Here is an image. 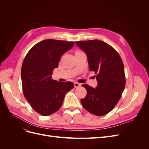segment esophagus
Here are the masks:
<instances>
[{
  "mask_svg": "<svg viewBox=\"0 0 149 149\" xmlns=\"http://www.w3.org/2000/svg\"><path fill=\"white\" fill-rule=\"evenodd\" d=\"M74 88H78L81 86V84H79L78 83H76V82L74 83Z\"/></svg>",
  "mask_w": 149,
  "mask_h": 149,
  "instance_id": "esophagus-1",
  "label": "esophagus"
}]
</instances>
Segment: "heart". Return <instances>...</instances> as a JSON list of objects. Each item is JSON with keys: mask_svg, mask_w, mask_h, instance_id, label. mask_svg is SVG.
Here are the masks:
<instances>
[{"mask_svg": "<svg viewBox=\"0 0 149 149\" xmlns=\"http://www.w3.org/2000/svg\"><path fill=\"white\" fill-rule=\"evenodd\" d=\"M79 52V51H77V52Z\"/></svg>", "mask_w": 149, "mask_h": 149, "instance_id": "obj_1", "label": "heart"}]
</instances>
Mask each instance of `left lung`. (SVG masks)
I'll use <instances>...</instances> for the list:
<instances>
[{
  "label": "left lung",
  "instance_id": "left-lung-1",
  "mask_svg": "<svg viewBox=\"0 0 149 149\" xmlns=\"http://www.w3.org/2000/svg\"><path fill=\"white\" fill-rule=\"evenodd\" d=\"M86 54L89 68L96 74V88L84 84L86 96L81 100L90 113L102 116L114 109L125 86L123 62L119 53L109 45L99 40L76 42Z\"/></svg>",
  "mask_w": 149,
  "mask_h": 149
}]
</instances>
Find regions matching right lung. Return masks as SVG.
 I'll list each match as a JSON object with an SVG mask.
<instances>
[{
	"label": "right lung",
	"instance_id": "1",
	"mask_svg": "<svg viewBox=\"0 0 149 149\" xmlns=\"http://www.w3.org/2000/svg\"><path fill=\"white\" fill-rule=\"evenodd\" d=\"M74 42L47 39L31 48L26 54L21 69L22 89L31 107L43 116L60 109L65 94L74 88L73 83L58 82L52 78L61 56Z\"/></svg>",
	"mask_w": 149,
	"mask_h": 149
}]
</instances>
